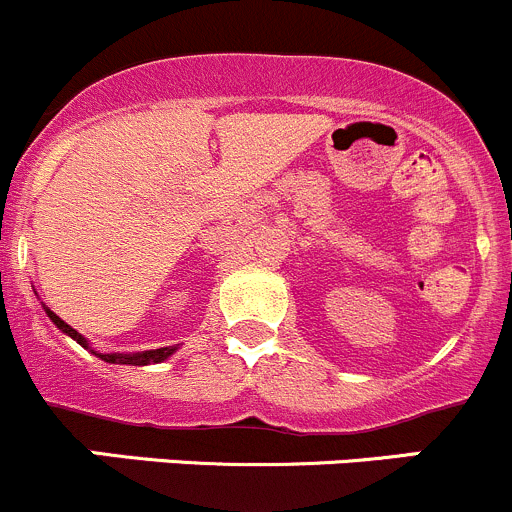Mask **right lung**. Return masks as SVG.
Wrapping results in <instances>:
<instances>
[{
	"label": "right lung",
	"instance_id": "obj_1",
	"mask_svg": "<svg viewBox=\"0 0 512 512\" xmlns=\"http://www.w3.org/2000/svg\"><path fill=\"white\" fill-rule=\"evenodd\" d=\"M47 316L52 318L54 323H57V328H62V331L67 333V336H72L74 341L79 343V346L89 348V346H86V338L82 336V333H77L72 326H67V323H64L62 318L57 316V313H52L47 308ZM174 351H176V346L156 348V351H144V353H131V356H126V353H96L94 351V356H99L101 361H106V363H134V366H149V363H161V361H164V358H169Z\"/></svg>",
	"mask_w": 512,
	"mask_h": 512
}]
</instances>
